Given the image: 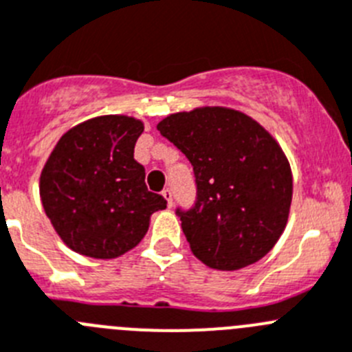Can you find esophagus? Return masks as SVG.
Here are the masks:
<instances>
[{
  "mask_svg": "<svg viewBox=\"0 0 352 352\" xmlns=\"http://www.w3.org/2000/svg\"><path fill=\"white\" fill-rule=\"evenodd\" d=\"M161 195L164 196V199H166V204H168V207H172L173 205V195H172V189H163V192Z\"/></svg>",
  "mask_w": 352,
  "mask_h": 352,
  "instance_id": "obj_1",
  "label": "esophagus"
}]
</instances>
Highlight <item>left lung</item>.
<instances>
[{
  "label": "left lung",
  "mask_w": 352,
  "mask_h": 352,
  "mask_svg": "<svg viewBox=\"0 0 352 352\" xmlns=\"http://www.w3.org/2000/svg\"><path fill=\"white\" fill-rule=\"evenodd\" d=\"M157 129L192 164L196 204L177 208L192 254L228 272L268 254L293 198L289 161L270 133L226 107L172 113Z\"/></svg>",
  "instance_id": "8db88e82"
}]
</instances>
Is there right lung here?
Instances as JSON below:
<instances>
[{"mask_svg": "<svg viewBox=\"0 0 352 352\" xmlns=\"http://www.w3.org/2000/svg\"><path fill=\"white\" fill-rule=\"evenodd\" d=\"M144 122L100 116L59 138L40 175L43 210L63 242L82 256L113 259L140 243L166 199L145 186L135 161Z\"/></svg>", "mask_w": 352, "mask_h": 352, "instance_id": "obj_1", "label": "right lung"}]
</instances>
